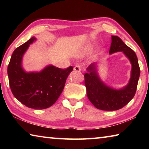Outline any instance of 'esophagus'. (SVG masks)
I'll use <instances>...</instances> for the list:
<instances>
[{
	"mask_svg": "<svg viewBox=\"0 0 149 149\" xmlns=\"http://www.w3.org/2000/svg\"><path fill=\"white\" fill-rule=\"evenodd\" d=\"M74 70H75V72H80L81 70V65H76L74 67Z\"/></svg>",
	"mask_w": 149,
	"mask_h": 149,
	"instance_id": "obj_1",
	"label": "esophagus"
}]
</instances>
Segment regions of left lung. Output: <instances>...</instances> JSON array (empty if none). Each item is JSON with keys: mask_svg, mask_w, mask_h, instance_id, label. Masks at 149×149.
<instances>
[{"mask_svg": "<svg viewBox=\"0 0 149 149\" xmlns=\"http://www.w3.org/2000/svg\"><path fill=\"white\" fill-rule=\"evenodd\" d=\"M122 52L132 64L131 77L127 85L122 89H113L100 79L97 73V64H90L84 75L87 95L91 102L98 109L117 110L127 104L135 96L140 75V68L135 52L127 47L119 37L112 36L109 54Z\"/></svg>", "mask_w": 149, "mask_h": 149, "instance_id": "8db88e82", "label": "left lung"}]
</instances>
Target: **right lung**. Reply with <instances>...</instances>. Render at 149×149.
I'll list each match as a JSON object with an SVG mask.
<instances>
[{
    "instance_id": "right-lung-1",
    "label": "right lung",
    "mask_w": 149,
    "mask_h": 149,
    "mask_svg": "<svg viewBox=\"0 0 149 149\" xmlns=\"http://www.w3.org/2000/svg\"><path fill=\"white\" fill-rule=\"evenodd\" d=\"M35 41L33 37L14 50L8 66V75L14 97L27 107L41 110L56 102L74 68L61 69L49 65L40 72H26L22 67V58L30 44Z\"/></svg>"
}]
</instances>
